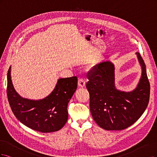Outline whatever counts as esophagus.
Segmentation results:
<instances>
[{"instance_id": "1", "label": "esophagus", "mask_w": 157, "mask_h": 157, "mask_svg": "<svg viewBox=\"0 0 157 157\" xmlns=\"http://www.w3.org/2000/svg\"><path fill=\"white\" fill-rule=\"evenodd\" d=\"M78 84L79 87H82V88H83V87H85V81L83 79H79L78 80Z\"/></svg>"}]
</instances>
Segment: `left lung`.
<instances>
[{
	"label": "left lung",
	"instance_id": "1",
	"mask_svg": "<svg viewBox=\"0 0 157 157\" xmlns=\"http://www.w3.org/2000/svg\"><path fill=\"white\" fill-rule=\"evenodd\" d=\"M138 59L141 76L136 88L121 91L115 86V67L110 61L98 64L87 75L86 84L90 95V110L101 128L107 130H123L134 124L144 113L149 101L150 84L145 64L140 54Z\"/></svg>",
	"mask_w": 157,
	"mask_h": 157
}]
</instances>
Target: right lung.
<instances>
[{
	"label": "right lung",
	"mask_w": 157,
	"mask_h": 157,
	"mask_svg": "<svg viewBox=\"0 0 157 157\" xmlns=\"http://www.w3.org/2000/svg\"><path fill=\"white\" fill-rule=\"evenodd\" d=\"M78 87V78H60L47 97L38 100L21 97L15 90L11 67L7 74V95L12 112L27 127L43 133L61 129L68 117L67 106Z\"/></svg>",
	"instance_id": "obj_1"
}]
</instances>
